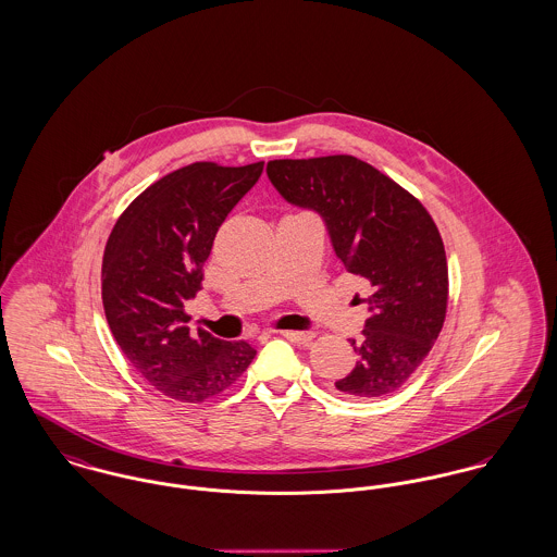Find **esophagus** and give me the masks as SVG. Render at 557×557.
<instances>
[{
	"label": "esophagus",
	"instance_id": "1",
	"mask_svg": "<svg viewBox=\"0 0 557 557\" xmlns=\"http://www.w3.org/2000/svg\"><path fill=\"white\" fill-rule=\"evenodd\" d=\"M282 337H286L288 342L297 343V345H309L311 339L315 337L311 331H280Z\"/></svg>",
	"mask_w": 557,
	"mask_h": 557
}]
</instances>
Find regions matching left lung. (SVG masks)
<instances>
[{
    "mask_svg": "<svg viewBox=\"0 0 557 557\" xmlns=\"http://www.w3.org/2000/svg\"><path fill=\"white\" fill-rule=\"evenodd\" d=\"M267 175L293 206L322 215L335 255L373 295L356 367L335 387L362 398L392 394L429 356L447 311L441 233L426 208L392 177L349 157L280 159Z\"/></svg>",
    "mask_w": 557,
    "mask_h": 557,
    "instance_id": "left-lung-1",
    "label": "left lung"
}]
</instances>
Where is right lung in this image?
Instances as JSON below:
<instances>
[{
    "label": "right lung",
    "instance_id": "right-lung-1",
    "mask_svg": "<svg viewBox=\"0 0 557 557\" xmlns=\"http://www.w3.org/2000/svg\"><path fill=\"white\" fill-rule=\"evenodd\" d=\"M262 161L244 168L193 163L168 173L116 220L103 252L106 320L133 369L180 403H203L235 384L257 349L190 331L215 233L255 186Z\"/></svg>",
    "mask_w": 557,
    "mask_h": 557
}]
</instances>
